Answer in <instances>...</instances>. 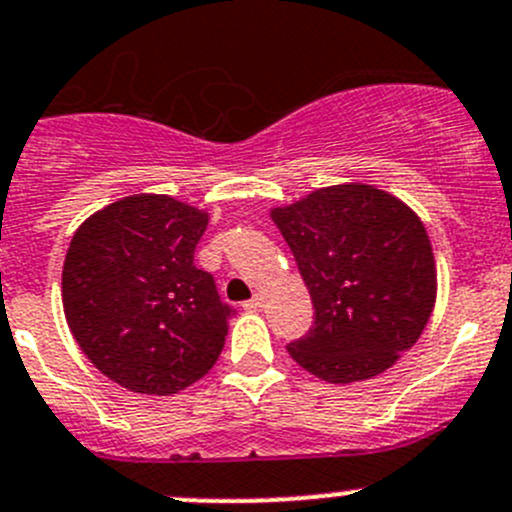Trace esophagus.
Returning a JSON list of instances; mask_svg holds the SVG:
<instances>
[{"instance_id": "obj_1", "label": "esophagus", "mask_w": 512, "mask_h": 512, "mask_svg": "<svg viewBox=\"0 0 512 512\" xmlns=\"http://www.w3.org/2000/svg\"><path fill=\"white\" fill-rule=\"evenodd\" d=\"M262 305H265V300H262L260 295H255V297H252V300H247L242 307H245L247 312H257V310H262Z\"/></svg>"}]
</instances>
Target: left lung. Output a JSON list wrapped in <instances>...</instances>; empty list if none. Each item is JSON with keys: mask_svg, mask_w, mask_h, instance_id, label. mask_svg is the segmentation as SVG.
Segmentation results:
<instances>
[{"mask_svg": "<svg viewBox=\"0 0 512 512\" xmlns=\"http://www.w3.org/2000/svg\"><path fill=\"white\" fill-rule=\"evenodd\" d=\"M310 290L312 327L287 345L327 382H357L395 365L435 305V260L420 217L377 187L335 185L272 210Z\"/></svg>", "mask_w": 512, "mask_h": 512, "instance_id": "1", "label": "left lung"}]
</instances>
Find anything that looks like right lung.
Instances as JSON below:
<instances>
[{
    "instance_id": "1",
    "label": "right lung",
    "mask_w": 512,
    "mask_h": 512,
    "mask_svg": "<svg viewBox=\"0 0 512 512\" xmlns=\"http://www.w3.org/2000/svg\"><path fill=\"white\" fill-rule=\"evenodd\" d=\"M207 212L132 195L82 222L62 270L67 325L102 375L142 395H175L212 370L235 315L195 267Z\"/></svg>"
}]
</instances>
